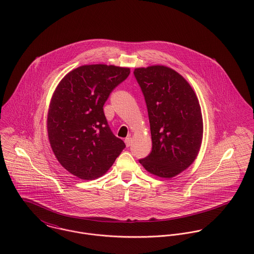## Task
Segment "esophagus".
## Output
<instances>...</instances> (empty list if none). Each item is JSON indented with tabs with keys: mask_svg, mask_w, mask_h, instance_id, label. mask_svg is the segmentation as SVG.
Masks as SVG:
<instances>
[{
	"mask_svg": "<svg viewBox=\"0 0 254 254\" xmlns=\"http://www.w3.org/2000/svg\"><path fill=\"white\" fill-rule=\"evenodd\" d=\"M124 142H125V144L127 146H130L131 144H132V139L130 138V137H128V138H126L125 140H124Z\"/></svg>",
	"mask_w": 254,
	"mask_h": 254,
	"instance_id": "obj_1",
	"label": "esophagus"
}]
</instances>
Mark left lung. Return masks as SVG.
I'll use <instances>...</instances> for the list:
<instances>
[{"mask_svg": "<svg viewBox=\"0 0 254 254\" xmlns=\"http://www.w3.org/2000/svg\"><path fill=\"white\" fill-rule=\"evenodd\" d=\"M135 78L145 97L152 141L151 152L140 163L161 178H172L195 159L203 123L197 98L175 70L154 65L136 68Z\"/></svg>", "mask_w": 254, "mask_h": 254, "instance_id": "1", "label": "left lung"}]
</instances>
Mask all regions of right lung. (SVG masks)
I'll use <instances>...</instances> for the list:
<instances>
[{
    "label": "right lung",
    "instance_id": "obj_1",
    "mask_svg": "<svg viewBox=\"0 0 254 254\" xmlns=\"http://www.w3.org/2000/svg\"><path fill=\"white\" fill-rule=\"evenodd\" d=\"M129 74L125 67L83 65L57 87L48 113V136L56 157L74 176L93 180L104 175L125 148L109 127L104 105Z\"/></svg>",
    "mask_w": 254,
    "mask_h": 254
}]
</instances>
